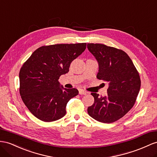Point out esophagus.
Returning <instances> with one entry per match:
<instances>
[{
	"instance_id": "obj_1",
	"label": "esophagus",
	"mask_w": 157,
	"mask_h": 157,
	"mask_svg": "<svg viewBox=\"0 0 157 157\" xmlns=\"http://www.w3.org/2000/svg\"><path fill=\"white\" fill-rule=\"evenodd\" d=\"M79 94H80V95H86V94H87V91H84L83 90H79Z\"/></svg>"
}]
</instances>
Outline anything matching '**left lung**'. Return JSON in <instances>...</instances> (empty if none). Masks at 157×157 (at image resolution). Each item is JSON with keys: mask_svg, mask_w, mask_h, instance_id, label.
Here are the masks:
<instances>
[{"mask_svg": "<svg viewBox=\"0 0 157 157\" xmlns=\"http://www.w3.org/2000/svg\"><path fill=\"white\" fill-rule=\"evenodd\" d=\"M87 48L98 62L97 78L109 83L105 97L91 94L94 103L88 114L99 122H115L133 107L140 87L139 74L124 51L101 44H87Z\"/></svg>", "mask_w": 157, "mask_h": 157, "instance_id": "left-lung-1", "label": "left lung"}]
</instances>
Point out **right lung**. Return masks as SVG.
Instances as JSON below:
<instances>
[{"mask_svg":"<svg viewBox=\"0 0 157 157\" xmlns=\"http://www.w3.org/2000/svg\"><path fill=\"white\" fill-rule=\"evenodd\" d=\"M86 48V43L42 46L23 64L19 73L20 94L36 117L51 122L66 115L67 102L79 92L61 86L58 79Z\"/></svg>","mask_w":157,"mask_h":157,"instance_id":"1","label":"right lung"}]
</instances>
